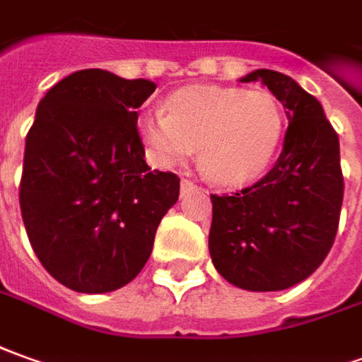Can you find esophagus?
<instances>
[{
  "mask_svg": "<svg viewBox=\"0 0 362 362\" xmlns=\"http://www.w3.org/2000/svg\"><path fill=\"white\" fill-rule=\"evenodd\" d=\"M199 189H201V187L197 185V183H193V181H189V179H183V181H181V195L183 197L199 193Z\"/></svg>",
  "mask_w": 362,
  "mask_h": 362,
  "instance_id": "1",
  "label": "esophagus"
}]
</instances>
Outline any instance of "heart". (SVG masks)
<instances>
[{
  "instance_id": "heart-1",
  "label": "heart",
  "mask_w": 362,
  "mask_h": 362,
  "mask_svg": "<svg viewBox=\"0 0 362 362\" xmlns=\"http://www.w3.org/2000/svg\"><path fill=\"white\" fill-rule=\"evenodd\" d=\"M165 112H148L139 132L159 165H179L199 148L201 173L218 185H240L270 165L286 118L268 90L195 84L173 92Z\"/></svg>"
}]
</instances>
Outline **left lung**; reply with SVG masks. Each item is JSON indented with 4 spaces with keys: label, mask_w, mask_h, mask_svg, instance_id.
I'll list each match as a JSON object with an SVG mask.
<instances>
[{
    "label": "left lung",
    "mask_w": 362,
    "mask_h": 362,
    "mask_svg": "<svg viewBox=\"0 0 362 362\" xmlns=\"http://www.w3.org/2000/svg\"><path fill=\"white\" fill-rule=\"evenodd\" d=\"M290 126L278 161L236 193L211 195L209 250L224 280L250 291L291 288L321 266L335 243L343 205L339 136L321 104L281 72L260 69Z\"/></svg>",
    "instance_id": "obj_1"
}]
</instances>
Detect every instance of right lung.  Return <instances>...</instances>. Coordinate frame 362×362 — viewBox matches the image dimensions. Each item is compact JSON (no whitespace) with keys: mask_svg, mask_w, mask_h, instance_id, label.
Returning a JSON list of instances; mask_svg holds the SVG:
<instances>
[{"mask_svg":"<svg viewBox=\"0 0 362 362\" xmlns=\"http://www.w3.org/2000/svg\"><path fill=\"white\" fill-rule=\"evenodd\" d=\"M156 90L102 69L72 72L39 102L19 205L29 243L62 286L104 293L146 266L179 177L151 171L136 110Z\"/></svg>","mask_w":362,"mask_h":362,"instance_id":"obj_1","label":"right lung"}]
</instances>
